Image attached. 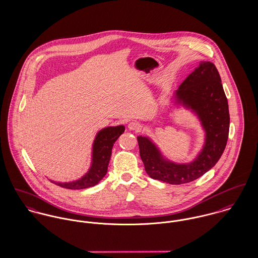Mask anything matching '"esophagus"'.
Here are the masks:
<instances>
[{
	"mask_svg": "<svg viewBox=\"0 0 258 258\" xmlns=\"http://www.w3.org/2000/svg\"><path fill=\"white\" fill-rule=\"evenodd\" d=\"M140 123L139 122H137V121H131V122H129V124H128V128L130 129V130H139L140 129Z\"/></svg>",
	"mask_w": 258,
	"mask_h": 258,
	"instance_id": "esophagus-1",
	"label": "esophagus"
}]
</instances>
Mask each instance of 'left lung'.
Masks as SVG:
<instances>
[{
    "label": "left lung",
    "instance_id": "1",
    "mask_svg": "<svg viewBox=\"0 0 258 258\" xmlns=\"http://www.w3.org/2000/svg\"><path fill=\"white\" fill-rule=\"evenodd\" d=\"M176 103L194 111L206 131L202 152L188 164L166 160L148 138L138 136L145 171L155 180L171 184L192 182L210 171L220 160L229 132V112L221 76L213 62L202 61L175 92Z\"/></svg>",
    "mask_w": 258,
    "mask_h": 258
}]
</instances>
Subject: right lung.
Returning <instances> with one entry per match:
<instances>
[{
	"label": "right lung",
	"instance_id": "obj_1",
	"mask_svg": "<svg viewBox=\"0 0 258 258\" xmlns=\"http://www.w3.org/2000/svg\"><path fill=\"white\" fill-rule=\"evenodd\" d=\"M124 131L125 127L123 125L100 130L93 142L92 163L89 171L81 179L74 182L56 183L51 181V183L71 189H81L98 184L107 173L113 145Z\"/></svg>",
	"mask_w": 258,
	"mask_h": 258
}]
</instances>
